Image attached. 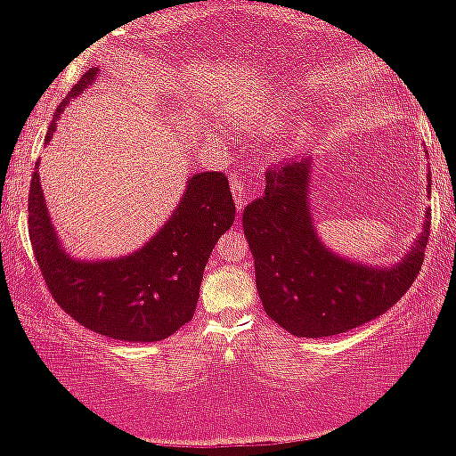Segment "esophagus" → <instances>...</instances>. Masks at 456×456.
<instances>
[{
	"instance_id": "esophagus-1",
	"label": "esophagus",
	"mask_w": 456,
	"mask_h": 456,
	"mask_svg": "<svg viewBox=\"0 0 456 456\" xmlns=\"http://www.w3.org/2000/svg\"><path fill=\"white\" fill-rule=\"evenodd\" d=\"M232 195L235 199V206H238V210H242V208L246 206V201H248L250 191L242 180H232Z\"/></svg>"
}]
</instances>
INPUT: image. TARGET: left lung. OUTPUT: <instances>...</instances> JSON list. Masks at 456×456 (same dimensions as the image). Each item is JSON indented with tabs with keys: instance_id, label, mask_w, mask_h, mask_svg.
<instances>
[{
	"instance_id": "8db88e82",
	"label": "left lung",
	"mask_w": 456,
	"mask_h": 456,
	"mask_svg": "<svg viewBox=\"0 0 456 456\" xmlns=\"http://www.w3.org/2000/svg\"><path fill=\"white\" fill-rule=\"evenodd\" d=\"M313 160L308 154L270 167L264 197L244 208L242 227L264 311L294 337L322 338L362 326L405 296L425 259L431 212L416 242L388 268L341 257L313 221Z\"/></svg>"
}]
</instances>
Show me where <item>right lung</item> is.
I'll use <instances>...</instances> for the list:
<instances>
[{
	"instance_id": "obj_1",
	"label": "right lung",
	"mask_w": 456,
	"mask_h": 456,
	"mask_svg": "<svg viewBox=\"0 0 456 456\" xmlns=\"http://www.w3.org/2000/svg\"><path fill=\"white\" fill-rule=\"evenodd\" d=\"M90 68L60 102L45 141L53 139L68 102L92 86ZM29 240L51 296L81 326L102 337L154 343L171 337L195 315L203 268L214 244L233 224L235 203L227 175L203 171L188 177L180 203L134 253L86 261L68 255L51 223L38 162L29 184Z\"/></svg>"
}]
</instances>
